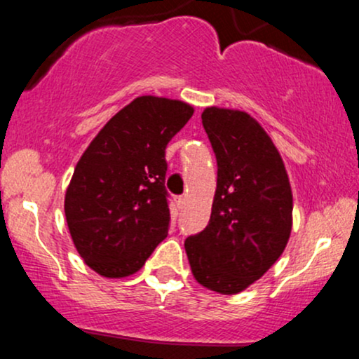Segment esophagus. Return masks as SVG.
Returning <instances> with one entry per match:
<instances>
[{
  "label": "esophagus",
  "mask_w": 359,
  "mask_h": 359,
  "mask_svg": "<svg viewBox=\"0 0 359 359\" xmlns=\"http://www.w3.org/2000/svg\"><path fill=\"white\" fill-rule=\"evenodd\" d=\"M185 204H187V197H185V196L177 197V205H179V209H184Z\"/></svg>",
  "instance_id": "esophagus-1"
}]
</instances>
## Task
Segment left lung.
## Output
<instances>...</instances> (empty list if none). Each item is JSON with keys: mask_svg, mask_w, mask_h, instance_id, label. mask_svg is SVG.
Returning <instances> with one entry per match:
<instances>
[{"mask_svg": "<svg viewBox=\"0 0 359 359\" xmlns=\"http://www.w3.org/2000/svg\"><path fill=\"white\" fill-rule=\"evenodd\" d=\"M203 125L217 160V187L204 231L185 240L194 278L233 295L280 258L292 231V189L277 147L240 109L209 106Z\"/></svg>", "mask_w": 359, "mask_h": 359, "instance_id": "left-lung-1", "label": "left lung"}]
</instances>
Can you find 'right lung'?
Instances as JSON below:
<instances>
[{
	"mask_svg": "<svg viewBox=\"0 0 359 359\" xmlns=\"http://www.w3.org/2000/svg\"><path fill=\"white\" fill-rule=\"evenodd\" d=\"M192 114L184 101L140 96L101 128L77 162L65 219L77 253L101 277L137 273L167 238L165 148Z\"/></svg>",
	"mask_w": 359,
	"mask_h": 359,
	"instance_id": "right-lung-1",
	"label": "right lung"
}]
</instances>
